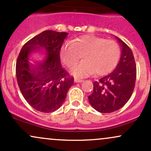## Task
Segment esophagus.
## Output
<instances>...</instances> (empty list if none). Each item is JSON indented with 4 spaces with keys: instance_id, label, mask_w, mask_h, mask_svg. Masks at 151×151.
<instances>
[{
    "instance_id": "34e87169",
    "label": "esophagus",
    "mask_w": 151,
    "mask_h": 151,
    "mask_svg": "<svg viewBox=\"0 0 151 151\" xmlns=\"http://www.w3.org/2000/svg\"><path fill=\"white\" fill-rule=\"evenodd\" d=\"M84 81V80H82V79H77V78H75L74 79V82L76 83H81Z\"/></svg>"
}]
</instances>
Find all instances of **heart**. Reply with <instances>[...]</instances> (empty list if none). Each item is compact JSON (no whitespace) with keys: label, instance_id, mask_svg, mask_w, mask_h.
Instances as JSON below:
<instances>
[{"label":"heart","instance_id":"heart-1","mask_svg":"<svg viewBox=\"0 0 151 151\" xmlns=\"http://www.w3.org/2000/svg\"><path fill=\"white\" fill-rule=\"evenodd\" d=\"M83 55L84 60L73 66L71 72L78 77L91 74L104 75L110 72L117 63L120 55L119 45L94 35H85L62 46L61 58L69 67L72 66Z\"/></svg>","mask_w":151,"mask_h":151}]
</instances>
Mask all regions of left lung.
Masks as SVG:
<instances>
[{"label":"left lung","instance_id":"1","mask_svg":"<svg viewBox=\"0 0 151 151\" xmlns=\"http://www.w3.org/2000/svg\"><path fill=\"white\" fill-rule=\"evenodd\" d=\"M122 47L116 69L93 82V92L88 96L90 104L100 113H111L122 108L132 95L136 79V65L130 47L116 37Z\"/></svg>","mask_w":151,"mask_h":151}]
</instances>
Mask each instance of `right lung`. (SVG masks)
<instances>
[{"instance_id": "1", "label": "right lung", "mask_w": 151, "mask_h": 151, "mask_svg": "<svg viewBox=\"0 0 151 151\" xmlns=\"http://www.w3.org/2000/svg\"><path fill=\"white\" fill-rule=\"evenodd\" d=\"M67 35L43 31L24 45L17 59L15 72L22 96L32 108L43 113L58 110L74 83L60 63V52ZM40 50L46 52L45 60L30 63L31 53Z\"/></svg>"}]
</instances>
